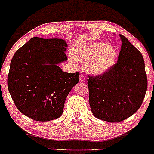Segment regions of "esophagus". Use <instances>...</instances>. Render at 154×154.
Segmentation results:
<instances>
[{
	"label": "esophagus",
	"instance_id": "1",
	"mask_svg": "<svg viewBox=\"0 0 154 154\" xmlns=\"http://www.w3.org/2000/svg\"><path fill=\"white\" fill-rule=\"evenodd\" d=\"M85 80H86L85 77H84L83 75H80V76H79V82L82 83V82H85Z\"/></svg>",
	"mask_w": 154,
	"mask_h": 154
}]
</instances>
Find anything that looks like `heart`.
<instances>
[{
    "label": "heart",
    "mask_w": 154,
    "mask_h": 154,
    "mask_svg": "<svg viewBox=\"0 0 154 154\" xmlns=\"http://www.w3.org/2000/svg\"><path fill=\"white\" fill-rule=\"evenodd\" d=\"M72 55L79 63L88 65L89 72L93 75H103L114 65L117 51L113 46L103 41H92L77 44L72 47ZM75 62L73 58H71Z\"/></svg>",
    "instance_id": "1"
}]
</instances>
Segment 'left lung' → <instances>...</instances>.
<instances>
[{
    "instance_id": "8db88e82",
    "label": "left lung",
    "mask_w": 154,
    "mask_h": 154,
    "mask_svg": "<svg viewBox=\"0 0 154 154\" xmlns=\"http://www.w3.org/2000/svg\"><path fill=\"white\" fill-rule=\"evenodd\" d=\"M117 63L102 75L88 79L89 105L96 118L120 122L142 105L148 81L142 54L124 35Z\"/></svg>"
}]
</instances>
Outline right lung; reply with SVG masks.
<instances>
[{"mask_svg": "<svg viewBox=\"0 0 154 154\" xmlns=\"http://www.w3.org/2000/svg\"><path fill=\"white\" fill-rule=\"evenodd\" d=\"M68 44L62 38H32L16 51L10 64L8 89L17 109L38 122L57 119L79 73L62 70Z\"/></svg>", "mask_w": 154, "mask_h": 154, "instance_id": "right-lung-1", "label": "right lung"}]
</instances>
